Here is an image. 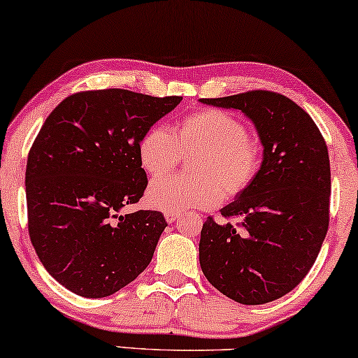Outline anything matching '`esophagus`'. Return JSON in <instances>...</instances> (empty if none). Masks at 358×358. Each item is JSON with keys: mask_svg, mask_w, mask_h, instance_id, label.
Here are the masks:
<instances>
[{"mask_svg": "<svg viewBox=\"0 0 358 358\" xmlns=\"http://www.w3.org/2000/svg\"><path fill=\"white\" fill-rule=\"evenodd\" d=\"M180 215L179 213H166V222L168 223H174L176 220H179Z\"/></svg>", "mask_w": 358, "mask_h": 358, "instance_id": "1", "label": "esophagus"}]
</instances>
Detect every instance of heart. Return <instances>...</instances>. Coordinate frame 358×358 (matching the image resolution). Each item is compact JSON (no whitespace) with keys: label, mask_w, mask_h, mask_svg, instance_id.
Wrapping results in <instances>:
<instances>
[{"label":"heart","mask_w":358,"mask_h":358,"mask_svg":"<svg viewBox=\"0 0 358 358\" xmlns=\"http://www.w3.org/2000/svg\"><path fill=\"white\" fill-rule=\"evenodd\" d=\"M194 155V178L158 180L177 167L183 156ZM138 159L150 178L151 207L168 213L212 208L220 200L236 199L254 184L262 168V150L238 117L220 109L185 115L176 135L153 125L138 143Z\"/></svg>","instance_id":"1"}]
</instances>
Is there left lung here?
I'll return each instance as SVG.
<instances>
[{"label": "left lung", "instance_id": "left-lung-1", "mask_svg": "<svg viewBox=\"0 0 358 358\" xmlns=\"http://www.w3.org/2000/svg\"><path fill=\"white\" fill-rule=\"evenodd\" d=\"M238 109L256 125L262 168L246 192L208 217L199 259L207 280L241 305L292 292L315 264L329 228L331 166L326 141L308 112L273 91L200 99Z\"/></svg>", "mask_w": 358, "mask_h": 358}]
</instances>
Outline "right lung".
<instances>
[{"label": "right lung", "mask_w": 358, "mask_h": 358, "mask_svg": "<svg viewBox=\"0 0 358 358\" xmlns=\"http://www.w3.org/2000/svg\"><path fill=\"white\" fill-rule=\"evenodd\" d=\"M182 101L127 90L68 96L27 156V228L47 272L68 290L102 298L148 267L168 227L156 210L119 215L148 185L141 136Z\"/></svg>", "instance_id": "obj_1"}]
</instances>
